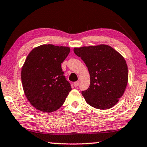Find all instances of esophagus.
Instances as JSON below:
<instances>
[{
    "mask_svg": "<svg viewBox=\"0 0 147 147\" xmlns=\"http://www.w3.org/2000/svg\"><path fill=\"white\" fill-rule=\"evenodd\" d=\"M79 84H80V82H74V86L76 87V88H77V87L79 86Z\"/></svg>",
    "mask_w": 147,
    "mask_h": 147,
    "instance_id": "34e87169",
    "label": "esophagus"
}]
</instances>
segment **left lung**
<instances>
[{
    "label": "left lung",
    "mask_w": 147,
    "mask_h": 147,
    "mask_svg": "<svg viewBox=\"0 0 147 147\" xmlns=\"http://www.w3.org/2000/svg\"><path fill=\"white\" fill-rule=\"evenodd\" d=\"M74 52L88 67L90 86L82 94L87 103L99 109L113 107L123 96L128 82L125 59L109 46L75 48Z\"/></svg>",
    "instance_id": "8db88e82"
}]
</instances>
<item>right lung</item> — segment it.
I'll list each match as a JSON object with an SVG mask.
<instances>
[{
    "mask_svg": "<svg viewBox=\"0 0 147 147\" xmlns=\"http://www.w3.org/2000/svg\"><path fill=\"white\" fill-rule=\"evenodd\" d=\"M69 52L68 47L44 44L28 55L21 80L26 98L38 110L46 113L58 110L71 90L61 66Z\"/></svg>",
    "mask_w": 147,
    "mask_h": 147,
    "instance_id": "add662e5",
    "label": "right lung"
}]
</instances>
